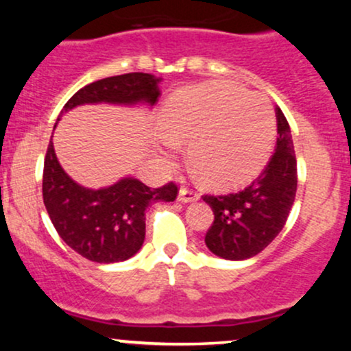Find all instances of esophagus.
<instances>
[{"mask_svg":"<svg viewBox=\"0 0 351 351\" xmlns=\"http://www.w3.org/2000/svg\"><path fill=\"white\" fill-rule=\"evenodd\" d=\"M178 199L181 203H193V201H198L199 199V195L195 191V189H189V188H181L180 189V195H178Z\"/></svg>","mask_w":351,"mask_h":351,"instance_id":"esophagus-1","label":"esophagus"}]
</instances>
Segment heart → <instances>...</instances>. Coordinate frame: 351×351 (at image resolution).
<instances>
[{"label": "heart", "mask_w": 351, "mask_h": 351, "mask_svg": "<svg viewBox=\"0 0 351 351\" xmlns=\"http://www.w3.org/2000/svg\"><path fill=\"white\" fill-rule=\"evenodd\" d=\"M167 134L158 135L167 158L188 142V155L209 183L219 188L251 181L267 162L276 136L271 104L261 94L226 82L181 88L165 104Z\"/></svg>", "instance_id": "heart-1"}]
</instances>
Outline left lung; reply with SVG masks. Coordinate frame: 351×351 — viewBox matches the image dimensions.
<instances>
[{
  "mask_svg": "<svg viewBox=\"0 0 351 351\" xmlns=\"http://www.w3.org/2000/svg\"><path fill=\"white\" fill-rule=\"evenodd\" d=\"M276 152L249 186L229 195H203L215 221L204 243L216 256L243 261L267 247L284 228L297 191V158L291 127L279 107Z\"/></svg>",
  "mask_w": 351,
  "mask_h": 351,
  "instance_id": "1",
  "label": "left lung"
}]
</instances>
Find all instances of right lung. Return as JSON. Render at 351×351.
I'll list each match as a JSON object with an SVG mask.
<instances>
[{
  "label": "right lung",
  "mask_w": 351,
  "mask_h": 351,
  "mask_svg": "<svg viewBox=\"0 0 351 351\" xmlns=\"http://www.w3.org/2000/svg\"><path fill=\"white\" fill-rule=\"evenodd\" d=\"M160 79L145 72L95 80L75 92L60 115L84 104L147 102L160 97ZM59 115V117H60ZM178 184L148 188L135 178H123L102 189H88L72 181L47 145L43 171V198L62 241L92 263H122L138 252L145 241V211L153 201H175Z\"/></svg>",
  "instance_id": "add662e5"
}]
</instances>
